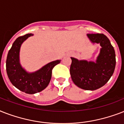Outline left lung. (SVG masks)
I'll use <instances>...</instances> for the list:
<instances>
[{
    "label": "left lung",
    "mask_w": 124,
    "mask_h": 124,
    "mask_svg": "<svg viewBox=\"0 0 124 124\" xmlns=\"http://www.w3.org/2000/svg\"><path fill=\"white\" fill-rule=\"evenodd\" d=\"M93 44H100V53L96 62L78 60L71 57L70 75L74 84L85 90H96L109 81L115 71V52L110 40L102 33L87 35Z\"/></svg>",
    "instance_id": "obj_1"
}]
</instances>
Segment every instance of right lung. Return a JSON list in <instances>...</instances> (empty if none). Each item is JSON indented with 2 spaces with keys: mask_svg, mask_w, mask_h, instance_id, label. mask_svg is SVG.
Wrapping results in <instances>:
<instances>
[{
  "mask_svg": "<svg viewBox=\"0 0 124 124\" xmlns=\"http://www.w3.org/2000/svg\"><path fill=\"white\" fill-rule=\"evenodd\" d=\"M33 35L28 33L17 38L9 51L6 59V71L10 82L15 87L28 94H35L44 90L50 82L53 68L61 61L49 62L33 73L26 71L20 64L19 53L22 43Z\"/></svg>",
  "mask_w": 124,
  "mask_h": 124,
  "instance_id": "obj_1",
  "label": "right lung"
}]
</instances>
